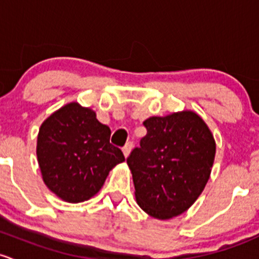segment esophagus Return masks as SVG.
Wrapping results in <instances>:
<instances>
[{"label": "esophagus", "mask_w": 259, "mask_h": 259, "mask_svg": "<svg viewBox=\"0 0 259 259\" xmlns=\"http://www.w3.org/2000/svg\"><path fill=\"white\" fill-rule=\"evenodd\" d=\"M132 148H133V142H127L126 146H124V147L122 148V151H123V154H124V157H126V158L130 156V153H131V151H132Z\"/></svg>", "instance_id": "1"}]
</instances>
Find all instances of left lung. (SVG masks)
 <instances>
[{"label":"left lung","instance_id":"1","mask_svg":"<svg viewBox=\"0 0 259 259\" xmlns=\"http://www.w3.org/2000/svg\"><path fill=\"white\" fill-rule=\"evenodd\" d=\"M147 135L127 158L138 206L169 220L196 202L209 180L215 142L203 119L192 111L143 122Z\"/></svg>","mask_w":259,"mask_h":259}]
</instances>
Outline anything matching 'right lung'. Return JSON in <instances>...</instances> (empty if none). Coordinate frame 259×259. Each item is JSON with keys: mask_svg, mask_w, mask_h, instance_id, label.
Returning a JSON list of instances; mask_svg holds the SVG:
<instances>
[{"mask_svg": "<svg viewBox=\"0 0 259 259\" xmlns=\"http://www.w3.org/2000/svg\"><path fill=\"white\" fill-rule=\"evenodd\" d=\"M110 137V127L76 102L51 114L37 137V158L47 187L71 203L95 196L108 172L124 161Z\"/></svg>", "mask_w": 259, "mask_h": 259, "instance_id": "add662e5", "label": "right lung"}]
</instances>
